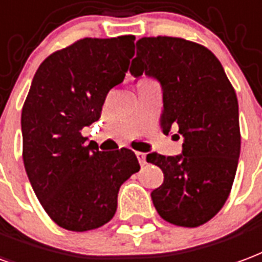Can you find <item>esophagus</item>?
<instances>
[{
    "mask_svg": "<svg viewBox=\"0 0 262 262\" xmlns=\"http://www.w3.org/2000/svg\"><path fill=\"white\" fill-rule=\"evenodd\" d=\"M136 156H137V160L140 162V165H146L147 161H146V154L144 152H141V151H136Z\"/></svg>",
    "mask_w": 262,
    "mask_h": 262,
    "instance_id": "1",
    "label": "esophagus"
}]
</instances>
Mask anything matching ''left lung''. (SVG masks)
I'll list each match as a JSON object with an SVG mask.
<instances>
[{
    "label": "left lung",
    "mask_w": 262,
    "mask_h": 262,
    "mask_svg": "<svg viewBox=\"0 0 262 262\" xmlns=\"http://www.w3.org/2000/svg\"><path fill=\"white\" fill-rule=\"evenodd\" d=\"M129 71L158 80L162 132L178 130L182 154L150 152L164 183L151 191L157 212L170 224L195 228L228 200L240 156L239 104L218 58L200 44L178 37H143Z\"/></svg>",
    "instance_id": "8db88e82"
}]
</instances>
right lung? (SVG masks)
I'll use <instances>...</instances> for the list:
<instances>
[{
	"instance_id": "add662e5",
	"label": "right lung",
	"mask_w": 262,
	"mask_h": 262,
	"mask_svg": "<svg viewBox=\"0 0 262 262\" xmlns=\"http://www.w3.org/2000/svg\"><path fill=\"white\" fill-rule=\"evenodd\" d=\"M133 40L83 38L46 58L33 77L20 121L23 162L42 208L63 229L110 222L119 187L140 169L130 148L100 151L82 136L100 119L108 92L123 82Z\"/></svg>"
}]
</instances>
